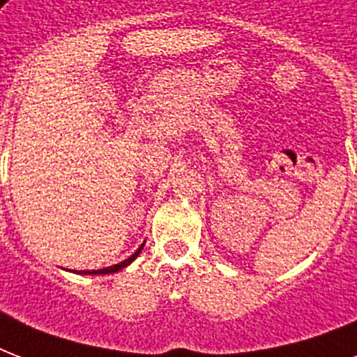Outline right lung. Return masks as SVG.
<instances>
[{
  "mask_svg": "<svg viewBox=\"0 0 357 357\" xmlns=\"http://www.w3.org/2000/svg\"><path fill=\"white\" fill-rule=\"evenodd\" d=\"M142 246H144V244H140L139 250H137V252H135L133 255H129L128 259L120 261L119 265L107 266V268H100V271H77V274H111V272H119V271H122V268H126V266H128L129 263H131V261L137 259V255L140 254V250H142Z\"/></svg>",
  "mask_w": 357,
  "mask_h": 357,
  "instance_id": "add662e5",
  "label": "right lung"
}]
</instances>
